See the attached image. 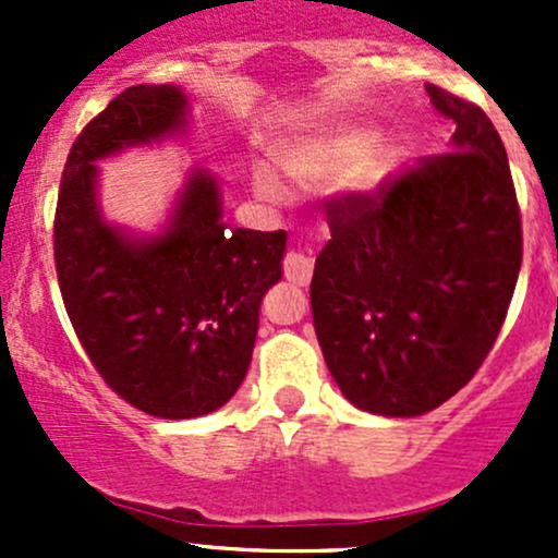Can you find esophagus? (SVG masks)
Listing matches in <instances>:
<instances>
[{
	"label": "esophagus",
	"instance_id": "34e87169",
	"mask_svg": "<svg viewBox=\"0 0 558 558\" xmlns=\"http://www.w3.org/2000/svg\"><path fill=\"white\" fill-rule=\"evenodd\" d=\"M283 275L289 283L307 286L313 278V258L305 251H289L283 256Z\"/></svg>",
	"mask_w": 558,
	"mask_h": 558
}]
</instances>
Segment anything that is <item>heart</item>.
Instances as JSON below:
<instances>
[{
    "instance_id": "1",
    "label": "heart",
    "mask_w": 558,
    "mask_h": 558,
    "mask_svg": "<svg viewBox=\"0 0 558 558\" xmlns=\"http://www.w3.org/2000/svg\"><path fill=\"white\" fill-rule=\"evenodd\" d=\"M375 143V134L369 129H335V132L315 134V137L296 140L280 150V167L289 178H294L302 185H326L335 180L345 178L348 172L356 170L369 154ZM375 174V161H367L356 172V183H369ZM253 189L262 199L267 202H286L289 199V185L283 183L278 172L269 170L267 165H258L253 170Z\"/></svg>"
}]
</instances>
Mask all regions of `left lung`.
Masks as SVG:
<instances>
[{
  "mask_svg": "<svg viewBox=\"0 0 558 558\" xmlns=\"http://www.w3.org/2000/svg\"><path fill=\"white\" fill-rule=\"evenodd\" d=\"M453 118V148L375 191L326 199L331 240L311 307L326 367L367 413L435 410L486 362L521 269V210L508 154L475 102L426 86Z\"/></svg>",
  "mask_w": 558,
  "mask_h": 558,
  "instance_id": "1",
  "label": "left lung"
}]
</instances>
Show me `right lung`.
I'll return each instance as SVG.
<instances>
[{
	"instance_id": "right-lung-1",
	"label": "right lung",
	"mask_w": 558,
	"mask_h": 558,
	"mask_svg": "<svg viewBox=\"0 0 558 558\" xmlns=\"http://www.w3.org/2000/svg\"><path fill=\"white\" fill-rule=\"evenodd\" d=\"M183 112L172 86L118 94L72 143L53 218L61 300L83 351L118 397L172 421L213 413L243 384L258 305L286 251L283 229H227L216 180L202 172L150 243L99 218L92 161L174 132Z\"/></svg>"
}]
</instances>
